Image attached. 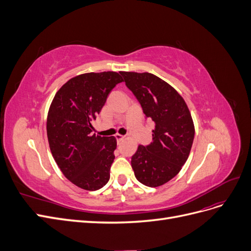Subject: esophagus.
<instances>
[{"label": "esophagus", "instance_id": "1", "mask_svg": "<svg viewBox=\"0 0 251 251\" xmlns=\"http://www.w3.org/2000/svg\"><path fill=\"white\" fill-rule=\"evenodd\" d=\"M115 138H116V140L119 142V141H121V140H124L125 139V137L124 136H121L120 134H116L115 135Z\"/></svg>", "mask_w": 251, "mask_h": 251}]
</instances>
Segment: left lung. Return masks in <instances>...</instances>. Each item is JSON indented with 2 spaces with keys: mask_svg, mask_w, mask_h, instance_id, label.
<instances>
[{
  "mask_svg": "<svg viewBox=\"0 0 251 251\" xmlns=\"http://www.w3.org/2000/svg\"><path fill=\"white\" fill-rule=\"evenodd\" d=\"M126 87L155 123L153 141L139 146L131 164L140 183L157 187L177 176L191 153L195 126L187 104L176 89L156 75L121 71Z\"/></svg>",
  "mask_w": 251,
  "mask_h": 251,
  "instance_id": "left-lung-1",
  "label": "left lung"
}]
</instances>
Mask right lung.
Returning <instances> with one entry per match:
<instances>
[{
	"label": "right lung",
	"mask_w": 251,
	"mask_h": 251,
	"mask_svg": "<svg viewBox=\"0 0 251 251\" xmlns=\"http://www.w3.org/2000/svg\"><path fill=\"white\" fill-rule=\"evenodd\" d=\"M124 78L117 72H90L72 77L53 97L47 116L51 154L74 185L97 191L108 183L117 141L92 133V121Z\"/></svg>",
	"instance_id": "1"
}]
</instances>
